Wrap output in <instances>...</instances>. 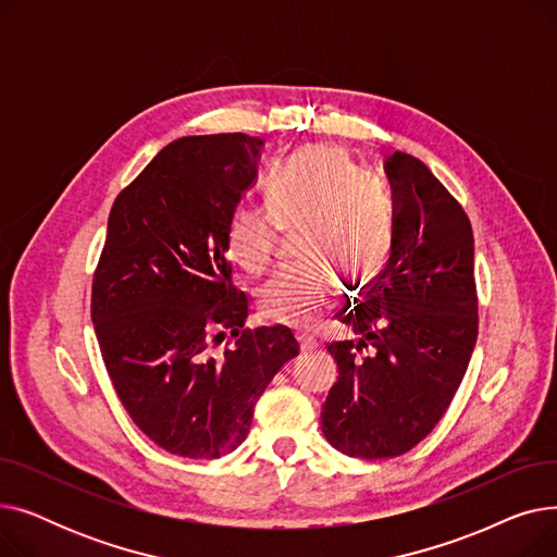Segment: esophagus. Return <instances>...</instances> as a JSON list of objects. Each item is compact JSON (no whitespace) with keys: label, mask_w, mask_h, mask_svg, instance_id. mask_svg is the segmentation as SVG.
<instances>
[{"label":"esophagus","mask_w":557,"mask_h":557,"mask_svg":"<svg viewBox=\"0 0 557 557\" xmlns=\"http://www.w3.org/2000/svg\"><path fill=\"white\" fill-rule=\"evenodd\" d=\"M298 343L302 352H311V349L318 347V341L311 334H298Z\"/></svg>","instance_id":"34e87169"}]
</instances>
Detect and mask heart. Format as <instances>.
<instances>
[{
	"mask_svg": "<svg viewBox=\"0 0 557 557\" xmlns=\"http://www.w3.org/2000/svg\"><path fill=\"white\" fill-rule=\"evenodd\" d=\"M282 230L300 232L311 263L277 273L259 290L269 323L305 330L334 302V275L370 280L393 246L391 202L368 175L334 146H307L275 175L269 208L242 205L227 221L230 259L250 275L267 273L280 250Z\"/></svg>",
	"mask_w": 557,
	"mask_h": 557,
	"instance_id": "obj_1",
	"label": "heart"
}]
</instances>
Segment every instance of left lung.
I'll use <instances>...</instances> for the list:
<instances>
[{"instance_id": "obj_1", "label": "left lung", "mask_w": 557, "mask_h": 557, "mask_svg": "<svg viewBox=\"0 0 557 557\" xmlns=\"http://www.w3.org/2000/svg\"><path fill=\"white\" fill-rule=\"evenodd\" d=\"M384 171L391 257L366 300L338 318L357 338L327 347L338 382L320 413L327 443L366 460L424 441L449 408L479 334L470 219L418 158L395 151Z\"/></svg>"}]
</instances>
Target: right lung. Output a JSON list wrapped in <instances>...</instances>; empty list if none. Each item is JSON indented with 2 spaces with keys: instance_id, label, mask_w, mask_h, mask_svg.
<instances>
[{
  "instance_id": "1",
  "label": "right lung",
  "mask_w": 557,
  "mask_h": 557,
  "mask_svg": "<svg viewBox=\"0 0 557 557\" xmlns=\"http://www.w3.org/2000/svg\"><path fill=\"white\" fill-rule=\"evenodd\" d=\"M261 149L244 133L175 139L110 210L92 282L97 341L131 420L175 456L237 449L257 399L300 352L286 327L244 330L248 298L225 257ZM212 329L235 338L223 356L211 352Z\"/></svg>"
}]
</instances>
